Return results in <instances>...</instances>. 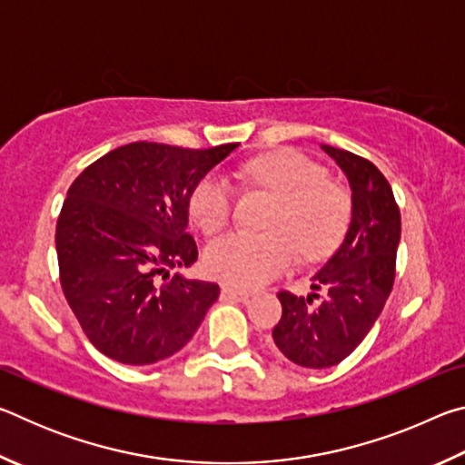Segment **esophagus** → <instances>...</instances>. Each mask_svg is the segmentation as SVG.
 I'll use <instances>...</instances> for the list:
<instances>
[{
    "mask_svg": "<svg viewBox=\"0 0 465 465\" xmlns=\"http://www.w3.org/2000/svg\"><path fill=\"white\" fill-rule=\"evenodd\" d=\"M222 297L227 299V302H246L250 297L248 291H242V289H233V287H223L222 289Z\"/></svg>",
    "mask_w": 465,
    "mask_h": 465,
    "instance_id": "1",
    "label": "esophagus"
}]
</instances>
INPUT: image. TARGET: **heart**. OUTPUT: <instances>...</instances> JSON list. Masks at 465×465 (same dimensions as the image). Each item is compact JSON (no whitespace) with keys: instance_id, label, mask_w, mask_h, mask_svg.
Returning a JSON list of instances; mask_svg holds the SVG:
<instances>
[{"instance_id":"b5f03b06","label":"heart","mask_w":465,"mask_h":465,"mask_svg":"<svg viewBox=\"0 0 465 465\" xmlns=\"http://www.w3.org/2000/svg\"><path fill=\"white\" fill-rule=\"evenodd\" d=\"M243 184L277 196L266 233L232 232L204 250V269L232 287H258L293 266L297 249L322 258L342 240L351 201L326 170L295 149L258 155L242 168ZM233 191L225 178L207 176L194 186L188 213L203 233H215L230 222Z\"/></svg>"}]
</instances>
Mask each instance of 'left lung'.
<instances>
[{
    "mask_svg": "<svg viewBox=\"0 0 465 465\" xmlns=\"http://www.w3.org/2000/svg\"><path fill=\"white\" fill-rule=\"evenodd\" d=\"M351 186V222L344 240L312 277L313 293L277 295L282 316L274 346L295 365H338L373 328L393 285L400 243V209L385 176L365 157L322 145ZM316 290H324L322 300ZM313 298L321 302L312 306Z\"/></svg>",
    "mask_w": 465,
    "mask_h": 465,
    "instance_id": "8db88e82",
    "label": "left lung"
}]
</instances>
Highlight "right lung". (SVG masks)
<instances>
[{
    "mask_svg": "<svg viewBox=\"0 0 465 465\" xmlns=\"http://www.w3.org/2000/svg\"><path fill=\"white\" fill-rule=\"evenodd\" d=\"M235 147L137 141L102 155L69 186L54 233L61 287L102 355L124 365L168 359L217 302L215 282L170 271L196 262L188 199Z\"/></svg>",
    "mask_w": 465,
    "mask_h": 465,
    "instance_id": "right-lung-1",
    "label": "right lung"
}]
</instances>
